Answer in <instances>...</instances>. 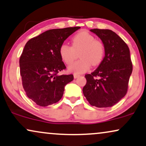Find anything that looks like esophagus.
Here are the masks:
<instances>
[{
    "label": "esophagus",
    "instance_id": "34e87169",
    "mask_svg": "<svg viewBox=\"0 0 146 146\" xmlns=\"http://www.w3.org/2000/svg\"><path fill=\"white\" fill-rule=\"evenodd\" d=\"M73 77H74L75 79H77L78 78V77H80V75H78V74H74L73 75Z\"/></svg>",
    "mask_w": 146,
    "mask_h": 146
}]
</instances>
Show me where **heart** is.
<instances>
[{
	"label": "heart",
	"instance_id": "1",
	"mask_svg": "<svg viewBox=\"0 0 146 146\" xmlns=\"http://www.w3.org/2000/svg\"><path fill=\"white\" fill-rule=\"evenodd\" d=\"M72 46L63 43L59 48V55L61 59L67 65H70L77 58V52L79 53L80 59L69 66V71L75 74H80L90 69L91 64L100 65L104 59L105 47L100 40L95 38L87 31H81L73 36Z\"/></svg>",
	"mask_w": 146,
	"mask_h": 146
}]
</instances>
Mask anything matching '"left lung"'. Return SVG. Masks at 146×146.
<instances>
[{
	"mask_svg": "<svg viewBox=\"0 0 146 146\" xmlns=\"http://www.w3.org/2000/svg\"><path fill=\"white\" fill-rule=\"evenodd\" d=\"M102 40L105 57L91 74L85 75L86 85L83 93L90 105L109 108L125 96L133 65L127 44L113 31L109 29H91Z\"/></svg>",
	"mask_w": 146,
	"mask_h": 146,
	"instance_id": "8db88e82",
	"label": "left lung"
}]
</instances>
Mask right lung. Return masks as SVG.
<instances>
[{
	"label": "right lung",
	"mask_w": 146,
	"mask_h": 146,
	"mask_svg": "<svg viewBox=\"0 0 146 146\" xmlns=\"http://www.w3.org/2000/svg\"><path fill=\"white\" fill-rule=\"evenodd\" d=\"M79 27L50 29L31 38L19 59L23 89L36 105L46 107L59 102L73 75L58 74L66 69L59 48Z\"/></svg>",
	"instance_id": "1"
}]
</instances>
